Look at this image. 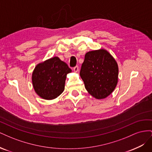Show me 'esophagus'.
Masks as SVG:
<instances>
[{
    "instance_id": "1",
    "label": "esophagus",
    "mask_w": 152,
    "mask_h": 152,
    "mask_svg": "<svg viewBox=\"0 0 152 152\" xmlns=\"http://www.w3.org/2000/svg\"><path fill=\"white\" fill-rule=\"evenodd\" d=\"M79 70V68L78 66H75L74 68H73V70H74L75 72H77Z\"/></svg>"
}]
</instances>
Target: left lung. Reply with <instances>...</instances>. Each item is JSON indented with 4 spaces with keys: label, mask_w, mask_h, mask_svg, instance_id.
<instances>
[{
    "label": "left lung",
    "mask_w": 152,
    "mask_h": 152,
    "mask_svg": "<svg viewBox=\"0 0 152 152\" xmlns=\"http://www.w3.org/2000/svg\"><path fill=\"white\" fill-rule=\"evenodd\" d=\"M118 68L116 61L104 49L87 53L80 75L86 90L96 99L111 94L118 82Z\"/></svg>",
    "instance_id": "left-lung-1"
}]
</instances>
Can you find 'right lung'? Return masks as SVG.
Instances as JSON below:
<instances>
[{"label": "right lung", "mask_w": 152, "mask_h": 152, "mask_svg": "<svg viewBox=\"0 0 152 152\" xmlns=\"http://www.w3.org/2000/svg\"><path fill=\"white\" fill-rule=\"evenodd\" d=\"M71 72L67 64L58 57L38 64L32 73L36 93L45 99L57 98L65 89L66 75Z\"/></svg>", "instance_id": "1"}]
</instances>
